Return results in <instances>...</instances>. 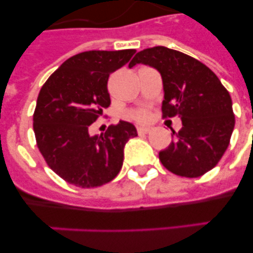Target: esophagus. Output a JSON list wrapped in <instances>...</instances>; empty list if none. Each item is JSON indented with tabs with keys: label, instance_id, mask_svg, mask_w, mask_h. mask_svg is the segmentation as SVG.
Wrapping results in <instances>:
<instances>
[{
	"label": "esophagus",
	"instance_id": "obj_1",
	"mask_svg": "<svg viewBox=\"0 0 253 253\" xmlns=\"http://www.w3.org/2000/svg\"><path fill=\"white\" fill-rule=\"evenodd\" d=\"M137 130L139 134H147V133H149L151 128H148V126H138Z\"/></svg>",
	"mask_w": 253,
	"mask_h": 253
}]
</instances>
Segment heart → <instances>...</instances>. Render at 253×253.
<instances>
[{"label":"heart","mask_w":253,"mask_h":253,"mask_svg":"<svg viewBox=\"0 0 253 253\" xmlns=\"http://www.w3.org/2000/svg\"><path fill=\"white\" fill-rule=\"evenodd\" d=\"M129 118L138 122H146L149 119V111L146 109H138V110H133L128 114Z\"/></svg>","instance_id":"heart-1"}]
</instances>
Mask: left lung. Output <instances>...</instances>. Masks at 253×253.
I'll return each mask as SVG.
<instances>
[{
    "label": "left lung",
    "instance_id": "8db88e82",
    "mask_svg": "<svg viewBox=\"0 0 253 253\" xmlns=\"http://www.w3.org/2000/svg\"><path fill=\"white\" fill-rule=\"evenodd\" d=\"M138 63L161 73L163 118L178 116L182 122L178 133L172 130L173 140L160 152V161L169 171L182 177L207 173L227 151L234 129L229 92L205 64L166 46L140 50L129 68Z\"/></svg>",
    "mask_w": 253,
    "mask_h": 253
}]
</instances>
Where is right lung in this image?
Listing matches in <instances>:
<instances>
[{
  "instance_id": "right-lung-1",
  "label": "right lung",
  "mask_w": 253,
  "mask_h": 253,
  "mask_svg": "<svg viewBox=\"0 0 253 253\" xmlns=\"http://www.w3.org/2000/svg\"><path fill=\"white\" fill-rule=\"evenodd\" d=\"M135 49L88 50L67 59L46 80L38 96L34 133L46 165L78 187H97L116 177L125 143L137 137L120 120L105 133L90 135V125L110 105L109 76L126 64Z\"/></svg>"
}]
</instances>
